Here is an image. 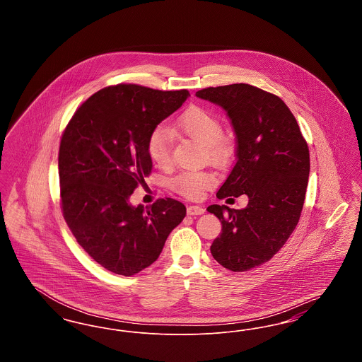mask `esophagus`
<instances>
[{
  "mask_svg": "<svg viewBox=\"0 0 362 362\" xmlns=\"http://www.w3.org/2000/svg\"><path fill=\"white\" fill-rule=\"evenodd\" d=\"M205 213V209L202 206H189L187 207V214L189 216H201Z\"/></svg>",
  "mask_w": 362,
  "mask_h": 362,
  "instance_id": "esophagus-1",
  "label": "esophagus"
}]
</instances>
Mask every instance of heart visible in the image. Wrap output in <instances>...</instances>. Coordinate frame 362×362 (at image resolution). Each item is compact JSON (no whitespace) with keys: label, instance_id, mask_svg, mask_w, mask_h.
I'll use <instances>...</instances> for the list:
<instances>
[{"label":"heart","instance_id":"b5f03b06","mask_svg":"<svg viewBox=\"0 0 362 362\" xmlns=\"http://www.w3.org/2000/svg\"><path fill=\"white\" fill-rule=\"evenodd\" d=\"M173 130L187 136L206 148L213 161H223L229 152L224 138V126L220 118L204 107L192 105L187 108L173 124ZM173 141L164 129H156L148 139V153L158 168H167L173 163ZM214 185V177L201 171H185L175 176L173 189L189 199H198Z\"/></svg>","mask_w":362,"mask_h":362}]
</instances>
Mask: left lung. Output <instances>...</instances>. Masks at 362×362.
I'll return each mask as SVG.
<instances>
[{
    "label": "left lung",
    "instance_id": "8db88e82",
    "mask_svg": "<svg viewBox=\"0 0 362 362\" xmlns=\"http://www.w3.org/2000/svg\"><path fill=\"white\" fill-rule=\"evenodd\" d=\"M195 95L223 107L236 134V163L217 198L248 197V205L240 210L207 207L223 224L210 252L225 269L248 272L273 258L298 223L310 176V149L292 111L270 92L232 84Z\"/></svg>",
    "mask_w": 362,
    "mask_h": 362
}]
</instances>
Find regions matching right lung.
<instances>
[{"mask_svg":"<svg viewBox=\"0 0 362 362\" xmlns=\"http://www.w3.org/2000/svg\"><path fill=\"white\" fill-rule=\"evenodd\" d=\"M187 89L107 86L81 104L59 145L61 209L77 243L108 272L130 276L151 266L186 206L173 198L133 206L152 173L148 139L186 102Z\"/></svg>","mask_w":362,"mask_h":362,"instance_id":"add662e5","label":"right lung"}]
</instances>
